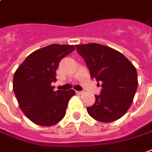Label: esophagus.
<instances>
[{"label":"esophagus","mask_w":152,"mask_h":152,"mask_svg":"<svg viewBox=\"0 0 152 152\" xmlns=\"http://www.w3.org/2000/svg\"><path fill=\"white\" fill-rule=\"evenodd\" d=\"M76 93L78 95H82L84 94V91H76Z\"/></svg>","instance_id":"34e87169"}]
</instances>
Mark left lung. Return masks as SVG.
Returning <instances> with one entry per match:
<instances>
[{
	"instance_id": "left-lung-1",
	"label": "left lung",
	"mask_w": 152,
	"mask_h": 152,
	"mask_svg": "<svg viewBox=\"0 0 152 152\" xmlns=\"http://www.w3.org/2000/svg\"><path fill=\"white\" fill-rule=\"evenodd\" d=\"M76 48L84 58L91 78L102 84L94 104L87 107L89 115L103 123L121 118L130 107L138 87L134 65L122 53L104 45L91 43Z\"/></svg>"
}]
</instances>
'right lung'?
Masks as SVG:
<instances>
[{"label": "right lung", "mask_w": 152, "mask_h": 152, "mask_svg": "<svg viewBox=\"0 0 152 152\" xmlns=\"http://www.w3.org/2000/svg\"><path fill=\"white\" fill-rule=\"evenodd\" d=\"M75 49L73 45L53 44L34 51L18 67L13 76V91L24 114L40 126H53L65 115L73 89L54 91L60 61Z\"/></svg>", "instance_id": "obj_1"}]
</instances>
